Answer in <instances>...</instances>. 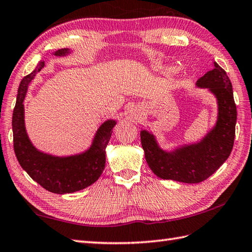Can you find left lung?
Here are the masks:
<instances>
[{
  "label": "left lung",
  "mask_w": 252,
  "mask_h": 252,
  "mask_svg": "<svg viewBox=\"0 0 252 252\" xmlns=\"http://www.w3.org/2000/svg\"><path fill=\"white\" fill-rule=\"evenodd\" d=\"M196 85L209 88L219 103L216 126L203 140L196 144L165 152L157 144L154 135L145 130L141 131V143L147 165L161 179L199 184L213 175L233 150L237 110L229 77L214 62L213 70L200 77Z\"/></svg>",
  "instance_id": "8db88e82"
}]
</instances>
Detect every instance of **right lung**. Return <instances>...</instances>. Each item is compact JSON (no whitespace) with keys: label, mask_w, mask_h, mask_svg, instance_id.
Masks as SVG:
<instances>
[{"label":"right lung","mask_w":252,"mask_h":252,"mask_svg":"<svg viewBox=\"0 0 252 252\" xmlns=\"http://www.w3.org/2000/svg\"><path fill=\"white\" fill-rule=\"evenodd\" d=\"M67 53H70L68 49L54 52L56 56H65ZM43 65V61L39 62L34 71L25 76L19 84L12 120L14 152L22 168L42 188L58 194L72 193L93 185L102 174L106 165V147L116 121L103 122L97 130L92 146L82 154L59 157L39 152L28 139L25 129L23 101L28 84Z\"/></svg>","instance_id":"right-lung-1"}]
</instances>
